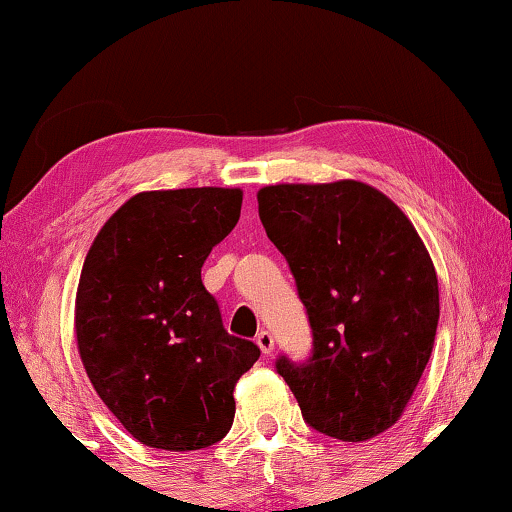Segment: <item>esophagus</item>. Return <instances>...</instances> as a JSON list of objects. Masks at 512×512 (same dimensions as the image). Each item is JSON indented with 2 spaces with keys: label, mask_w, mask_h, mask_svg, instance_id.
<instances>
[{
  "label": "esophagus",
  "mask_w": 512,
  "mask_h": 512,
  "mask_svg": "<svg viewBox=\"0 0 512 512\" xmlns=\"http://www.w3.org/2000/svg\"><path fill=\"white\" fill-rule=\"evenodd\" d=\"M255 342H257V347L262 349V354H266V356H269V354L273 352V347H276V342H273V335H271L269 331H262V333H257Z\"/></svg>",
  "instance_id": "obj_1"
}]
</instances>
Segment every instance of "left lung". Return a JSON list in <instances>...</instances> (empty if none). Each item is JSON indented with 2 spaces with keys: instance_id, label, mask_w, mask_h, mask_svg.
Instances as JSON below:
<instances>
[{
  "instance_id": "1",
  "label": "left lung",
  "mask_w": 512,
  "mask_h": 512,
  "mask_svg": "<svg viewBox=\"0 0 512 512\" xmlns=\"http://www.w3.org/2000/svg\"><path fill=\"white\" fill-rule=\"evenodd\" d=\"M257 204L312 329V356H280L278 375L317 432L377 437L400 421L437 335L439 282L425 243L363 181L276 183Z\"/></svg>"
}]
</instances>
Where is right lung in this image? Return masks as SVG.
<instances>
[{
  "label": "right lung",
  "instance_id": "right-lung-1",
  "mask_svg": "<svg viewBox=\"0 0 512 512\" xmlns=\"http://www.w3.org/2000/svg\"><path fill=\"white\" fill-rule=\"evenodd\" d=\"M241 202V188L137 193L101 227L82 264V365L144 446L200 451L232 427L234 386L259 347L223 329L202 264L239 223Z\"/></svg>",
  "mask_w": 512,
  "mask_h": 512
}]
</instances>
